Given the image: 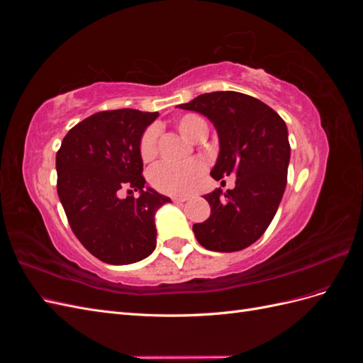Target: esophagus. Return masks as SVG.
I'll return each mask as SVG.
<instances>
[{"instance_id":"34e87169","label":"esophagus","mask_w":363,"mask_h":363,"mask_svg":"<svg viewBox=\"0 0 363 363\" xmlns=\"http://www.w3.org/2000/svg\"><path fill=\"white\" fill-rule=\"evenodd\" d=\"M189 199L188 196H172V201L174 203H184V201H188Z\"/></svg>"}]
</instances>
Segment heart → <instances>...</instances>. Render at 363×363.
<instances>
[{
    "instance_id": "1",
    "label": "heart",
    "mask_w": 363,
    "mask_h": 363,
    "mask_svg": "<svg viewBox=\"0 0 363 363\" xmlns=\"http://www.w3.org/2000/svg\"><path fill=\"white\" fill-rule=\"evenodd\" d=\"M175 128L192 142H196L206 135V121L196 113H186L175 119ZM157 155V131L156 128H147L139 139V157L144 163H151ZM203 174V164L200 162H191L186 164H159L150 172V183L152 188L168 194L183 195L192 191L195 183Z\"/></svg>"
}]
</instances>
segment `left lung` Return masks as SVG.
I'll list each match as a JSON object with an SVG mask.
<instances>
[{
  "mask_svg": "<svg viewBox=\"0 0 363 363\" xmlns=\"http://www.w3.org/2000/svg\"><path fill=\"white\" fill-rule=\"evenodd\" d=\"M212 121L219 138V156L211 175H235V188L204 195L211 216L192 230L200 245L232 252L255 244L276 215L288 182L291 147L280 115L255 96L211 92L180 104Z\"/></svg>",
  "mask_w": 363,
  "mask_h": 363,
  "instance_id": "left-lung-1",
  "label": "left lung"
}]
</instances>
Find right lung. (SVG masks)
Masks as SVG:
<instances>
[{
  "label": "right lung",
  "instance_id": "1",
  "mask_svg": "<svg viewBox=\"0 0 363 363\" xmlns=\"http://www.w3.org/2000/svg\"><path fill=\"white\" fill-rule=\"evenodd\" d=\"M157 112H98L74 125L56 155L57 194L74 235L101 262L128 265L156 248L155 215L171 203L144 191L139 139ZM129 195L121 199L118 192ZM139 190L138 199L131 196Z\"/></svg>",
  "mask_w": 363,
  "mask_h": 363
}]
</instances>
